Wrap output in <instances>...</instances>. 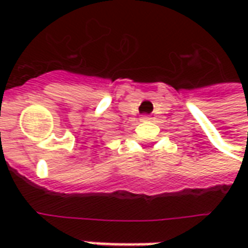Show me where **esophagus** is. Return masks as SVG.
<instances>
[{
  "instance_id": "34e87169",
  "label": "esophagus",
  "mask_w": 248,
  "mask_h": 248,
  "mask_svg": "<svg viewBox=\"0 0 248 248\" xmlns=\"http://www.w3.org/2000/svg\"><path fill=\"white\" fill-rule=\"evenodd\" d=\"M140 119H142V121H150L151 117L150 115H142V117H140Z\"/></svg>"
}]
</instances>
